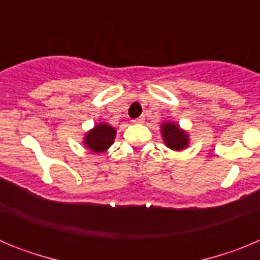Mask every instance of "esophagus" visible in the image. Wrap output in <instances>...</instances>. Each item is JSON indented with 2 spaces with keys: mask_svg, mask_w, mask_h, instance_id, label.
I'll use <instances>...</instances> for the list:
<instances>
[{
  "mask_svg": "<svg viewBox=\"0 0 260 260\" xmlns=\"http://www.w3.org/2000/svg\"><path fill=\"white\" fill-rule=\"evenodd\" d=\"M144 119H146V118H144V116H141L139 118H135L134 122L135 123H142V122H144Z\"/></svg>",
  "mask_w": 260,
  "mask_h": 260,
  "instance_id": "1",
  "label": "esophagus"
}]
</instances>
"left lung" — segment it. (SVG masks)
I'll list each match as a JSON object with an SVG mask.
<instances>
[{"mask_svg": "<svg viewBox=\"0 0 260 260\" xmlns=\"http://www.w3.org/2000/svg\"><path fill=\"white\" fill-rule=\"evenodd\" d=\"M161 135L168 148L173 151L185 150L189 144V134L174 122H164L161 125Z\"/></svg>", "mask_w": 260, "mask_h": 260, "instance_id": "left-lung-1", "label": "left lung"}]
</instances>
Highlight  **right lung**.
Wrapping results in <instances>:
<instances>
[{"label": "right lung", "instance_id": "obj_1", "mask_svg": "<svg viewBox=\"0 0 260 260\" xmlns=\"http://www.w3.org/2000/svg\"><path fill=\"white\" fill-rule=\"evenodd\" d=\"M114 138H116V128L103 122L87 133L83 143L92 152L103 153L113 144Z\"/></svg>", "mask_w": 260, "mask_h": 260}]
</instances>
